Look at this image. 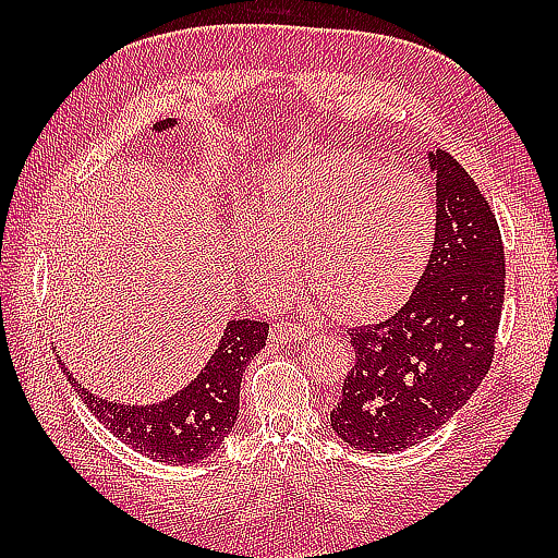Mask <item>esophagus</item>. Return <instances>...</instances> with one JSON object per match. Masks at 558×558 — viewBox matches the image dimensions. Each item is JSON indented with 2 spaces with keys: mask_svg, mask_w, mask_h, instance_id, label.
<instances>
[{
  "mask_svg": "<svg viewBox=\"0 0 558 558\" xmlns=\"http://www.w3.org/2000/svg\"><path fill=\"white\" fill-rule=\"evenodd\" d=\"M306 338H312V330L300 326V324L280 322V324L270 328V340L272 342H292V340H306Z\"/></svg>",
  "mask_w": 558,
  "mask_h": 558,
  "instance_id": "34e87169",
  "label": "esophagus"
}]
</instances>
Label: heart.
<instances>
[{
    "mask_svg": "<svg viewBox=\"0 0 558 558\" xmlns=\"http://www.w3.org/2000/svg\"><path fill=\"white\" fill-rule=\"evenodd\" d=\"M254 220L234 222L252 288L276 294L294 256L318 298L357 322L393 312L417 286L436 234L429 186L354 153L280 162L260 182Z\"/></svg>",
    "mask_w": 558,
    "mask_h": 558,
    "instance_id": "heart-1",
    "label": "heart"
}]
</instances>
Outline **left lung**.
<instances>
[{
  "mask_svg": "<svg viewBox=\"0 0 558 558\" xmlns=\"http://www.w3.org/2000/svg\"><path fill=\"white\" fill-rule=\"evenodd\" d=\"M426 158L436 174L429 264L388 322L350 330L354 364L330 410V429L354 450L417 446L465 405L494 357L506 288L499 225L453 156Z\"/></svg>",
  "mask_w": 558,
  "mask_h": 558,
  "instance_id": "1",
  "label": "left lung"
}]
</instances>
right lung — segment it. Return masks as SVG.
Listing matches in <instances>:
<instances>
[{
    "label": "right lung",
    "mask_w": 558,
    "mask_h": 558,
    "mask_svg": "<svg viewBox=\"0 0 558 558\" xmlns=\"http://www.w3.org/2000/svg\"><path fill=\"white\" fill-rule=\"evenodd\" d=\"M180 120H162L153 132L165 134ZM268 324L252 318H230L218 348L213 350L192 381L158 402H120L100 398L71 376L69 384L98 422L136 453L165 465H192L210 458L234 429L240 414V386L244 369L260 348H266Z\"/></svg>",
    "instance_id": "right-lung-1"
}]
</instances>
